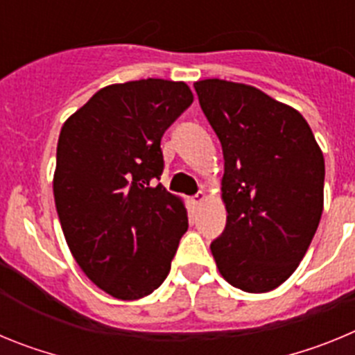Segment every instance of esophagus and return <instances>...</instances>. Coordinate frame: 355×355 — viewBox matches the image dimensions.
<instances>
[{
	"label": "esophagus",
	"mask_w": 355,
	"mask_h": 355,
	"mask_svg": "<svg viewBox=\"0 0 355 355\" xmlns=\"http://www.w3.org/2000/svg\"><path fill=\"white\" fill-rule=\"evenodd\" d=\"M206 199V193L205 192H197L196 196L192 197V205H196V206H199L200 202H202V200Z\"/></svg>",
	"instance_id": "1"
}]
</instances>
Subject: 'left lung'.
I'll list each match as a JSON object with an SVG mask.
<instances>
[{
    "mask_svg": "<svg viewBox=\"0 0 355 355\" xmlns=\"http://www.w3.org/2000/svg\"><path fill=\"white\" fill-rule=\"evenodd\" d=\"M222 144L224 233L211 243L231 286L266 293L286 281L309 249L324 211L325 162L306 119L256 87L193 83Z\"/></svg>",
    "mask_w": 355,
    "mask_h": 355,
    "instance_id": "obj_1",
    "label": "left lung"
}]
</instances>
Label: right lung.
I'll return each mask as SVG.
<instances>
[{"label": "right lung", "mask_w": 355, "mask_h": 355, "mask_svg": "<svg viewBox=\"0 0 355 355\" xmlns=\"http://www.w3.org/2000/svg\"><path fill=\"white\" fill-rule=\"evenodd\" d=\"M184 81L108 85L62 126L53 193L72 256L119 300L153 293L171 272L187 208L156 180L163 133L192 105Z\"/></svg>", "instance_id": "right-lung-1"}]
</instances>
